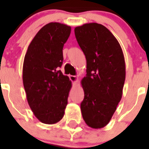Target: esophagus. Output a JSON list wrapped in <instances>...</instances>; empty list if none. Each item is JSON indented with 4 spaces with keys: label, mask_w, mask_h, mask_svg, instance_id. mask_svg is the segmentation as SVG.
Here are the masks:
<instances>
[{
    "label": "esophagus",
    "mask_w": 149,
    "mask_h": 149,
    "mask_svg": "<svg viewBox=\"0 0 149 149\" xmlns=\"http://www.w3.org/2000/svg\"><path fill=\"white\" fill-rule=\"evenodd\" d=\"M69 77H70V80L72 81V83H73V84H76V83L78 81V77H77V76L71 75V76H69Z\"/></svg>",
    "instance_id": "esophagus-1"
}]
</instances>
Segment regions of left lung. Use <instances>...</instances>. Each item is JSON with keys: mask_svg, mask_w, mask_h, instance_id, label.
Returning a JSON list of instances; mask_svg holds the SVG:
<instances>
[{"mask_svg": "<svg viewBox=\"0 0 149 149\" xmlns=\"http://www.w3.org/2000/svg\"><path fill=\"white\" fill-rule=\"evenodd\" d=\"M74 34L86 59V76L81 81L83 119L92 128H102L122 98L125 80L123 52L113 33L100 24L76 27Z\"/></svg>", "mask_w": 149, "mask_h": 149, "instance_id": "obj_1", "label": "left lung"}]
</instances>
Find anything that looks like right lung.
Segmentation results:
<instances>
[{"instance_id": "right-lung-1", "label": "right lung", "mask_w": 149, "mask_h": 149, "mask_svg": "<svg viewBox=\"0 0 149 149\" xmlns=\"http://www.w3.org/2000/svg\"><path fill=\"white\" fill-rule=\"evenodd\" d=\"M70 33V26L47 24L34 36L24 56L22 78L27 102L34 116L44 124L60 122L68 104L72 82L59 68Z\"/></svg>"}]
</instances>
